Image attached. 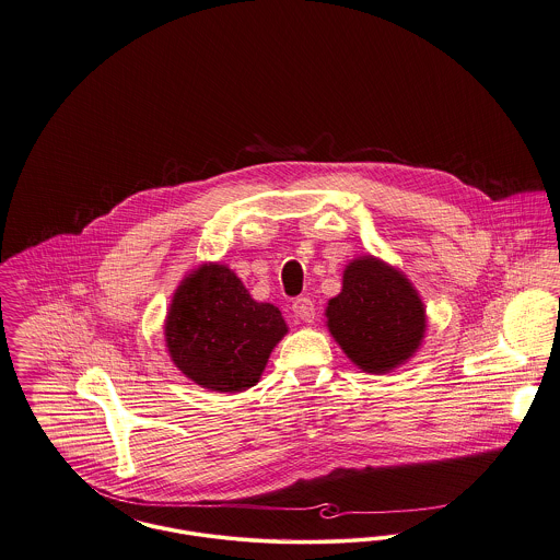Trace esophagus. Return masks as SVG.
Returning <instances> with one entry per match:
<instances>
[{
	"mask_svg": "<svg viewBox=\"0 0 560 560\" xmlns=\"http://www.w3.org/2000/svg\"><path fill=\"white\" fill-rule=\"evenodd\" d=\"M293 315L298 317L300 320H304V323H313L315 320V302L311 300V298H306V295H300V298H295L292 304Z\"/></svg>",
	"mask_w": 560,
	"mask_h": 560,
	"instance_id": "1",
	"label": "esophagus"
}]
</instances>
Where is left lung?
Listing matches in <instances>:
<instances>
[{
    "mask_svg": "<svg viewBox=\"0 0 560 560\" xmlns=\"http://www.w3.org/2000/svg\"><path fill=\"white\" fill-rule=\"evenodd\" d=\"M327 327L363 372L386 373L420 348L427 308L397 268L363 256L348 265L342 292L327 302Z\"/></svg>",
    "mask_w": 560,
    "mask_h": 560,
    "instance_id": "1",
    "label": "left lung"
}]
</instances>
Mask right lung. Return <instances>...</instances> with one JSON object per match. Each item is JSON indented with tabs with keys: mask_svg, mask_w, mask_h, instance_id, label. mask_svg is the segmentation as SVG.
Instances as JSON below:
<instances>
[{
	"mask_svg": "<svg viewBox=\"0 0 560 560\" xmlns=\"http://www.w3.org/2000/svg\"><path fill=\"white\" fill-rule=\"evenodd\" d=\"M285 334L281 311L256 302L224 265H203L185 277L165 319L174 365L215 393L254 386Z\"/></svg>",
	"mask_w": 560,
	"mask_h": 560,
	"instance_id": "right-lung-1",
	"label": "right lung"
}]
</instances>
